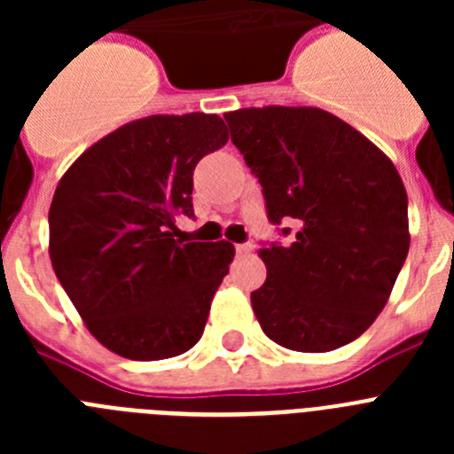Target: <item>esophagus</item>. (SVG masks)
Masks as SVG:
<instances>
[{
  "mask_svg": "<svg viewBox=\"0 0 454 454\" xmlns=\"http://www.w3.org/2000/svg\"><path fill=\"white\" fill-rule=\"evenodd\" d=\"M236 252H239L240 256L250 254V252H254V246H252V243H240V246H236Z\"/></svg>",
  "mask_w": 454,
  "mask_h": 454,
  "instance_id": "34e87169",
  "label": "esophagus"
}]
</instances>
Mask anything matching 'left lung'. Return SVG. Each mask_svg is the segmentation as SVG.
<instances>
[{"mask_svg":"<svg viewBox=\"0 0 454 454\" xmlns=\"http://www.w3.org/2000/svg\"><path fill=\"white\" fill-rule=\"evenodd\" d=\"M286 246L262 247L266 282L250 295L263 334L298 352H330L372 325L409 252L407 191L364 134L316 106L224 115ZM288 227L284 234H288Z\"/></svg>","mask_w":454,"mask_h":454,"instance_id":"left-lung-1","label":"left lung"}]
</instances>
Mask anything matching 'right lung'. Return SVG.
<instances>
[{"label": "right lung", "mask_w": 454, "mask_h": 454, "mask_svg": "<svg viewBox=\"0 0 454 454\" xmlns=\"http://www.w3.org/2000/svg\"><path fill=\"white\" fill-rule=\"evenodd\" d=\"M230 140L214 114L147 115L88 147L56 186L50 259L88 332L134 362L170 359L202 339L234 246L184 243L192 170Z\"/></svg>", "instance_id": "1"}]
</instances>
